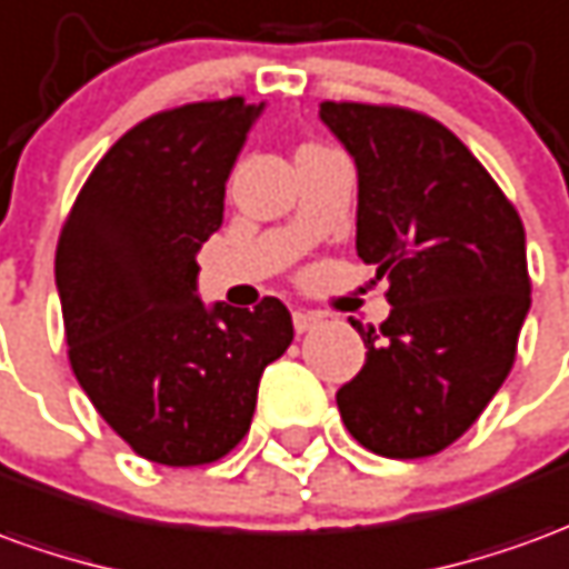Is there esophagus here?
I'll use <instances>...</instances> for the list:
<instances>
[{
    "label": "esophagus",
    "mask_w": 569,
    "mask_h": 569,
    "mask_svg": "<svg viewBox=\"0 0 569 569\" xmlns=\"http://www.w3.org/2000/svg\"><path fill=\"white\" fill-rule=\"evenodd\" d=\"M323 317L320 313H313V311H296L292 313V326H296V332L301 336V332H311L313 326L320 323Z\"/></svg>",
    "instance_id": "1"
}]
</instances>
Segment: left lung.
I'll use <instances>...</instances> for the list:
<instances>
[{"instance_id": "obj_1", "label": "left lung", "mask_w": 569, "mask_h": 569, "mask_svg": "<svg viewBox=\"0 0 569 569\" xmlns=\"http://www.w3.org/2000/svg\"><path fill=\"white\" fill-rule=\"evenodd\" d=\"M357 166V256L388 277L391 313L357 326L367 363L341 385V422L367 450L422 459L478 422L515 363L530 311L515 206L437 119L323 101Z\"/></svg>"}]
</instances>
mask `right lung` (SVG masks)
I'll use <instances>...</instances> for the list:
<instances>
[{
    "label": "right lung",
    "instance_id": "right-lung-1",
    "mask_svg": "<svg viewBox=\"0 0 569 569\" xmlns=\"http://www.w3.org/2000/svg\"><path fill=\"white\" fill-rule=\"evenodd\" d=\"M264 104L157 113L94 166L58 240L70 367L138 456L190 468L249 431L258 381L292 341L283 301L256 311L197 296V252L221 228L224 184Z\"/></svg>",
    "mask_w": 569,
    "mask_h": 569
}]
</instances>
